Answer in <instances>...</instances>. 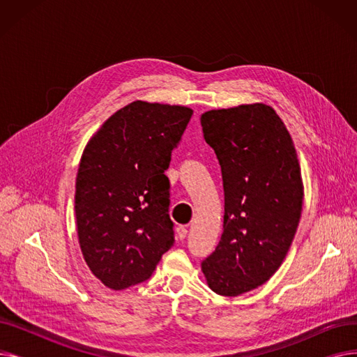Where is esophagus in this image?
I'll return each mask as SVG.
<instances>
[{
  "mask_svg": "<svg viewBox=\"0 0 357 357\" xmlns=\"http://www.w3.org/2000/svg\"><path fill=\"white\" fill-rule=\"evenodd\" d=\"M176 234L181 240H183L186 236H188V229H186L185 226H178L176 227Z\"/></svg>",
  "mask_w": 357,
  "mask_h": 357,
  "instance_id": "obj_1",
  "label": "esophagus"
}]
</instances>
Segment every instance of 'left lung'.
Masks as SVG:
<instances>
[{"label":"left lung","mask_w":357,"mask_h":357,"mask_svg":"<svg viewBox=\"0 0 357 357\" xmlns=\"http://www.w3.org/2000/svg\"><path fill=\"white\" fill-rule=\"evenodd\" d=\"M201 126L224 186L222 234L201 269L215 294L237 296L282 265L303 211L301 167L289 131L266 104L211 109Z\"/></svg>","instance_id":"obj_1"}]
</instances>
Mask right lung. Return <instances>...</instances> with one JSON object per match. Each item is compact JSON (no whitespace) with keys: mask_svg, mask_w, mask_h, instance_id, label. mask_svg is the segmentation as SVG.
Listing matches in <instances>:
<instances>
[{"mask_svg":"<svg viewBox=\"0 0 357 357\" xmlns=\"http://www.w3.org/2000/svg\"><path fill=\"white\" fill-rule=\"evenodd\" d=\"M191 117L188 107L135 101L84 150L75 191L79 246L91 272L111 289L149 279L174 246L165 171Z\"/></svg>","mask_w":357,"mask_h":357,"instance_id":"1","label":"right lung"}]
</instances>
